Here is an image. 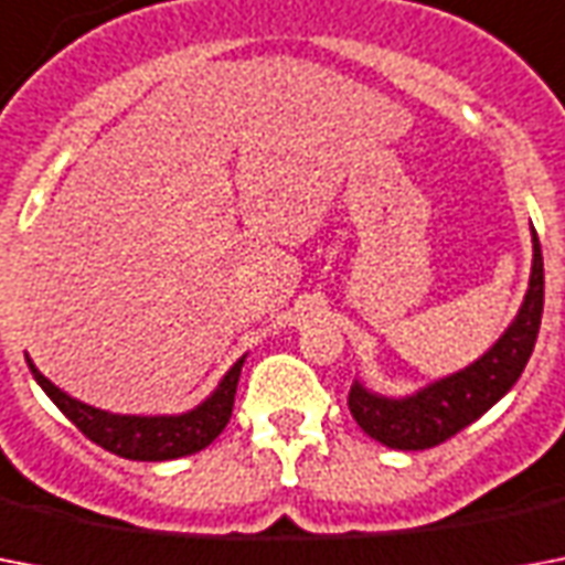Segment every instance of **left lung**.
Masks as SVG:
<instances>
[{
	"label": "left lung",
	"mask_w": 565,
	"mask_h": 565,
	"mask_svg": "<svg viewBox=\"0 0 565 565\" xmlns=\"http://www.w3.org/2000/svg\"><path fill=\"white\" fill-rule=\"evenodd\" d=\"M531 237H534V264H531L525 301L508 331L492 343L490 352H483L466 370L439 377L402 398L377 395L361 381H354L349 393V411L372 439L402 451L439 446L448 437H455L457 430L481 419L501 395L510 393V386L516 384L534 352L540 319H543V252L536 231H531Z\"/></svg>",
	"instance_id": "obj_1"
}]
</instances>
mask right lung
I'll use <instances>...</instances> for the list:
<instances>
[{"label": "right lung", "mask_w": 565, "mask_h": 565, "mask_svg": "<svg viewBox=\"0 0 565 565\" xmlns=\"http://www.w3.org/2000/svg\"><path fill=\"white\" fill-rule=\"evenodd\" d=\"M25 361H29L34 381L43 386V393L61 407V413L82 430L84 437L93 439L96 446H102L110 455L158 463V460L195 455L220 437L222 428L228 425L231 411H234V393H237L239 370L246 363V354L225 372V377L202 404H195L193 411L179 413V416H128V413L122 416V413L99 411V407L78 402L73 395H66L61 386L52 384L31 363V358H25Z\"/></svg>", "instance_id": "right-lung-1"}]
</instances>
